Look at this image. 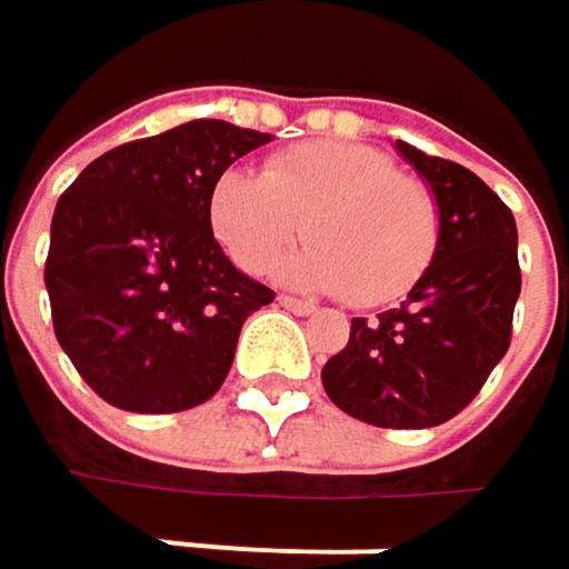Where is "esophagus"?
<instances>
[{
    "instance_id": "obj_1",
    "label": "esophagus",
    "mask_w": 569,
    "mask_h": 569,
    "mask_svg": "<svg viewBox=\"0 0 569 569\" xmlns=\"http://www.w3.org/2000/svg\"><path fill=\"white\" fill-rule=\"evenodd\" d=\"M280 306L289 309V312H296V316H312V312H316V302H309V299H296V296H280Z\"/></svg>"
}]
</instances>
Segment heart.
I'll use <instances>...</instances> for the list:
<instances>
[{"label":"heart","mask_w":569,"mask_h":569,"mask_svg":"<svg viewBox=\"0 0 569 569\" xmlns=\"http://www.w3.org/2000/svg\"><path fill=\"white\" fill-rule=\"evenodd\" d=\"M302 217L312 240L286 253L277 277L299 289L346 292L356 306L405 296L438 247L431 190L366 144H299L277 154L263 173H220L210 193L213 233L247 273L270 267L299 237Z\"/></svg>","instance_id":"1"}]
</instances>
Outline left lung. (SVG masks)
<instances>
[{
	"mask_svg": "<svg viewBox=\"0 0 569 569\" xmlns=\"http://www.w3.org/2000/svg\"><path fill=\"white\" fill-rule=\"evenodd\" d=\"M438 203V247L405 302L352 319L322 386L346 415L379 428H435L481 392L511 346L520 296L517 223L468 168L396 141Z\"/></svg>",
	"mask_w": 569,
	"mask_h": 569,
	"instance_id": "8db88e82",
	"label": "left lung"
}]
</instances>
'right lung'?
<instances>
[{"label":"right lung","instance_id":"obj_1","mask_svg":"<svg viewBox=\"0 0 569 569\" xmlns=\"http://www.w3.org/2000/svg\"><path fill=\"white\" fill-rule=\"evenodd\" d=\"M267 141L230 121H187L101 154L58 197L46 260L52 322L108 405L168 415L223 386L247 316L273 302V289L217 243L210 193Z\"/></svg>","mask_w":569,"mask_h":569}]
</instances>
